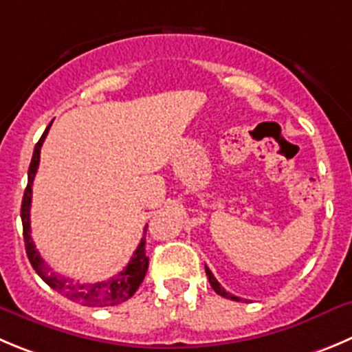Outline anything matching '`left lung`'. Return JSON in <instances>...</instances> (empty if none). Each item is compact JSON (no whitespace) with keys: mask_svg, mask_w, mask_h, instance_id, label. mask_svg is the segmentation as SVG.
I'll list each match as a JSON object with an SVG mask.
<instances>
[{"mask_svg":"<svg viewBox=\"0 0 352 352\" xmlns=\"http://www.w3.org/2000/svg\"><path fill=\"white\" fill-rule=\"evenodd\" d=\"M205 271H206V276H208V281H210V285H212V288H213V290L217 292V294H219V295H222V297H226V298H231V300L241 302V298H239V297H236V295H232V294H228V292H226L224 288L221 287V283H219V281L215 280V276L212 274V271H210V269L206 267V265H205ZM245 302H246V300H245Z\"/></svg>","mask_w":352,"mask_h":352,"instance_id":"8db88e82","label":"left lung"}]
</instances>
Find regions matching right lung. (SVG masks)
Instances as JSON below:
<instances>
[{"instance_id":"add662e5","label":"right lung","mask_w":352,"mask_h":352,"mask_svg":"<svg viewBox=\"0 0 352 352\" xmlns=\"http://www.w3.org/2000/svg\"><path fill=\"white\" fill-rule=\"evenodd\" d=\"M50 126L52 123L48 124L47 130L43 131L41 139L38 140V144L34 147V153H32V160L28 172V187H25L24 198H22L21 217L22 228H24L25 252H28L29 262H31L34 271L38 272L39 278L48 287L57 290L58 294L67 297L69 300L78 302V304L87 305V307H109V305H118L121 302L128 300L131 295L135 294L137 288L144 281L147 267H149V257L146 255V229H144V238L140 239L139 246H137V250L131 255V261L128 262L126 267L120 274L111 278V280L98 281V283H76V281H69L67 278L58 276L57 272H54L45 264V261L41 258L39 252L36 250V245L31 238V219H29L31 213L29 212H31L32 180H34L36 172H38L39 153H41V146L45 142V139H47Z\"/></svg>"}]
</instances>
